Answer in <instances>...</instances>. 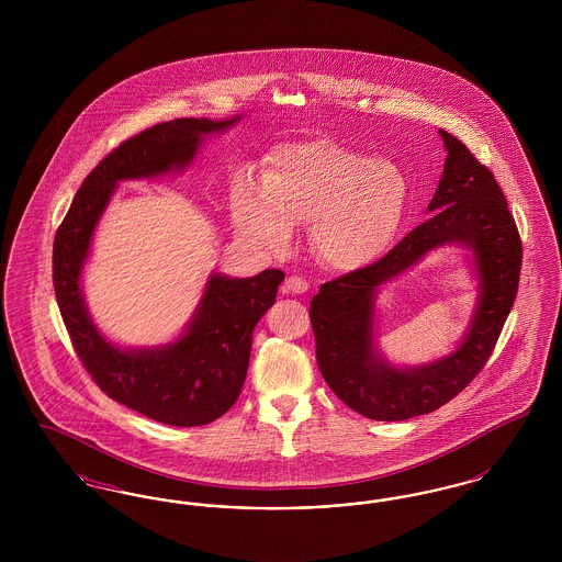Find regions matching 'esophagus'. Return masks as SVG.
Masks as SVG:
<instances>
[{"instance_id": "obj_1", "label": "esophagus", "mask_w": 562, "mask_h": 562, "mask_svg": "<svg viewBox=\"0 0 562 562\" xmlns=\"http://www.w3.org/2000/svg\"><path fill=\"white\" fill-rule=\"evenodd\" d=\"M307 289H310V284H307L305 278H301V276L286 278V291H289V293L303 294L307 293Z\"/></svg>"}]
</instances>
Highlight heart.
I'll return each mask as SVG.
<instances>
[{
    "label": "heart",
    "mask_w": 562,
    "mask_h": 562,
    "mask_svg": "<svg viewBox=\"0 0 562 562\" xmlns=\"http://www.w3.org/2000/svg\"><path fill=\"white\" fill-rule=\"evenodd\" d=\"M408 195L398 164L314 138L276 147L263 164V186L244 181L234 189L232 221L241 238L268 250H286L293 227L312 225L322 261L353 271L390 250Z\"/></svg>",
    "instance_id": "b5f03b06"
}]
</instances>
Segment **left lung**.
<instances>
[{"instance_id":"8db88e82","label":"left lung","mask_w":562,"mask_h":562,"mask_svg":"<svg viewBox=\"0 0 562 562\" xmlns=\"http://www.w3.org/2000/svg\"><path fill=\"white\" fill-rule=\"evenodd\" d=\"M440 134L449 156L429 202L431 218L373 266L324 282L310 307L324 381L339 401L374 422L428 415L453 401L491 358L518 293L522 241L506 195L493 172L457 136ZM447 240H461L477 255L482 301L473 328L451 357L398 372L373 353V291Z\"/></svg>"}]
</instances>
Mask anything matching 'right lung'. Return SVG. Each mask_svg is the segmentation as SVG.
<instances>
[{
  "label": "right lung",
  "mask_w": 562,
  "mask_h": 562,
  "mask_svg": "<svg viewBox=\"0 0 562 562\" xmlns=\"http://www.w3.org/2000/svg\"><path fill=\"white\" fill-rule=\"evenodd\" d=\"M234 122L179 117L122 140L83 179L54 236V294L83 369L111 401L166 426H206L238 401L252 330L273 305L284 271L266 269L244 280L213 276L195 318L177 344L122 351L97 333L86 314L81 266L117 181L188 166L202 134L225 131Z\"/></svg>",
  "instance_id": "1"
}]
</instances>
